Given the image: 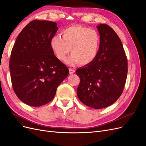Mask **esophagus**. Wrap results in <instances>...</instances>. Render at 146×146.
I'll list each match as a JSON object with an SVG mask.
<instances>
[{"mask_svg": "<svg viewBox=\"0 0 146 146\" xmlns=\"http://www.w3.org/2000/svg\"><path fill=\"white\" fill-rule=\"evenodd\" d=\"M75 72H76V70H75V69H72V68H70V69H69V74H74Z\"/></svg>", "mask_w": 146, "mask_h": 146, "instance_id": "obj_1", "label": "esophagus"}]
</instances>
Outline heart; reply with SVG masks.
Returning <instances> with one entry per match:
<instances>
[{
    "mask_svg": "<svg viewBox=\"0 0 146 146\" xmlns=\"http://www.w3.org/2000/svg\"><path fill=\"white\" fill-rule=\"evenodd\" d=\"M62 37L59 35L53 36L50 41L51 49L56 58L66 60L70 51L72 55L68 60V64L78 63L86 66L93 62L99 50L100 37L96 30L81 25L70 26L64 29Z\"/></svg>",
    "mask_w": 146,
    "mask_h": 146,
    "instance_id": "obj_1",
    "label": "heart"
}]
</instances>
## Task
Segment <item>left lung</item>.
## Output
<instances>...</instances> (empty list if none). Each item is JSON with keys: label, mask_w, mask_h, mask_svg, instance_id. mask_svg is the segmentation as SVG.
I'll return each instance as SVG.
<instances>
[{"label": "left lung", "mask_w": 146, "mask_h": 146, "mask_svg": "<svg viewBox=\"0 0 146 146\" xmlns=\"http://www.w3.org/2000/svg\"><path fill=\"white\" fill-rule=\"evenodd\" d=\"M97 27L100 37L99 53L93 62L77 69L80 79L77 94L88 107L100 109L114 104L122 94L128 64L122 42L114 30L104 24Z\"/></svg>", "instance_id": "1"}]
</instances>
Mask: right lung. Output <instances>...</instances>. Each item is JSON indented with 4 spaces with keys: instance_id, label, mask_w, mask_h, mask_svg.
Here are the masks:
<instances>
[{
    "instance_id": "1",
    "label": "right lung",
    "mask_w": 146,
    "mask_h": 146,
    "mask_svg": "<svg viewBox=\"0 0 146 146\" xmlns=\"http://www.w3.org/2000/svg\"><path fill=\"white\" fill-rule=\"evenodd\" d=\"M58 29L55 22L32 21L19 34L12 48L13 88L17 98L28 105L40 107L49 102L69 75L68 67L55 56L50 46Z\"/></svg>"
}]
</instances>
